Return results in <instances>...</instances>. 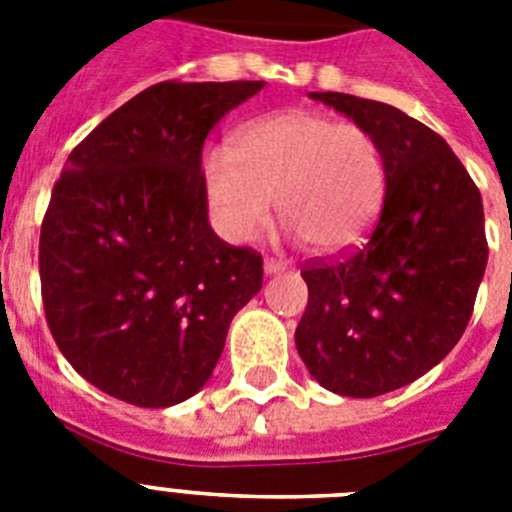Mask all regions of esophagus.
I'll return each mask as SVG.
<instances>
[{"mask_svg":"<svg viewBox=\"0 0 512 512\" xmlns=\"http://www.w3.org/2000/svg\"><path fill=\"white\" fill-rule=\"evenodd\" d=\"M265 276H276V273H281V270H286V265L281 263V260H273V257H268L263 265Z\"/></svg>","mask_w":512,"mask_h":512,"instance_id":"1","label":"esophagus"}]
</instances>
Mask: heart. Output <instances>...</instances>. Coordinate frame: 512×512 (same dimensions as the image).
Returning a JSON list of instances; mask_svg holds the SVG:
<instances>
[{"instance_id":"heart-1","label":"heart","mask_w":512,"mask_h":512,"mask_svg":"<svg viewBox=\"0 0 512 512\" xmlns=\"http://www.w3.org/2000/svg\"><path fill=\"white\" fill-rule=\"evenodd\" d=\"M203 190L229 242L249 244L273 216L320 255L364 239L385 200L388 163L367 127L291 109L244 124L203 156Z\"/></svg>"}]
</instances>
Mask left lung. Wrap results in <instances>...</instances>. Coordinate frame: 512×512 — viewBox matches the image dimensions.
Segmentation results:
<instances>
[{"label": "left lung", "mask_w": 512, "mask_h": 512, "mask_svg": "<svg viewBox=\"0 0 512 512\" xmlns=\"http://www.w3.org/2000/svg\"><path fill=\"white\" fill-rule=\"evenodd\" d=\"M309 98L380 140L388 187L362 247L302 270L309 302L296 351L330 393L375 398L461 341L489 255L482 195L448 143L401 109L349 93Z\"/></svg>", "instance_id": "left-lung-1"}]
</instances>
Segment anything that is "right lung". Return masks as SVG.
<instances>
[{
  "mask_svg": "<svg viewBox=\"0 0 512 512\" xmlns=\"http://www.w3.org/2000/svg\"><path fill=\"white\" fill-rule=\"evenodd\" d=\"M263 80L158 83L67 158L41 223V296L59 351L90 385L143 409L203 388L263 257L208 223L203 143Z\"/></svg>",
  "mask_w": 512,
  "mask_h": 512,
  "instance_id": "1",
  "label": "right lung"
}]
</instances>
